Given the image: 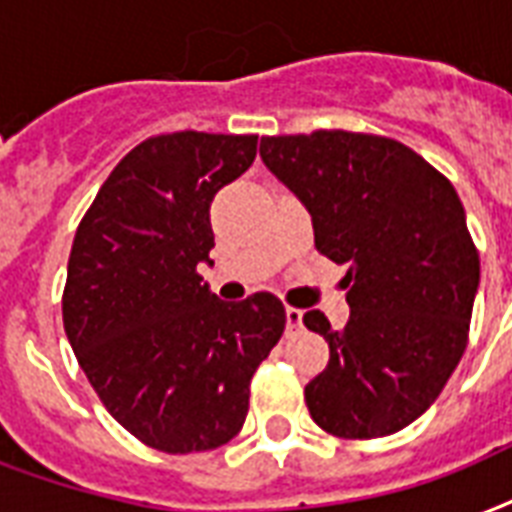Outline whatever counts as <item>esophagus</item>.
Here are the masks:
<instances>
[{"mask_svg":"<svg viewBox=\"0 0 512 512\" xmlns=\"http://www.w3.org/2000/svg\"><path fill=\"white\" fill-rule=\"evenodd\" d=\"M284 314H287V333H292V330H298V327L303 325V311H300V308L287 306Z\"/></svg>","mask_w":512,"mask_h":512,"instance_id":"1","label":"esophagus"}]
</instances>
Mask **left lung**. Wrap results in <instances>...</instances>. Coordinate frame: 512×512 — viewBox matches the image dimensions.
Returning <instances> with one entry per match:
<instances>
[{
  "label": "left lung",
  "instance_id": "obj_1",
  "mask_svg": "<svg viewBox=\"0 0 512 512\" xmlns=\"http://www.w3.org/2000/svg\"><path fill=\"white\" fill-rule=\"evenodd\" d=\"M260 158L314 225L343 276L349 322L325 335L330 362L306 384L311 419L338 438H384L438 400L462 360L481 260L454 185L386 136H263Z\"/></svg>",
  "mask_w": 512,
  "mask_h": 512
}]
</instances>
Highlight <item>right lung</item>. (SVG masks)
<instances>
[{"label": "right lung", "mask_w": 512, "mask_h": 512, "mask_svg": "<svg viewBox=\"0 0 512 512\" xmlns=\"http://www.w3.org/2000/svg\"><path fill=\"white\" fill-rule=\"evenodd\" d=\"M257 136H152L117 163L74 233L64 330L96 395L166 454L225 446L249 411V381L287 325L282 300L225 303L209 206L252 166Z\"/></svg>", "instance_id": "right-lung-1"}]
</instances>
